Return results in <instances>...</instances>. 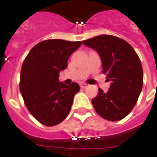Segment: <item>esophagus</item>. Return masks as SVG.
Listing matches in <instances>:
<instances>
[{"label":"esophagus","instance_id":"1","mask_svg":"<svg viewBox=\"0 0 157 157\" xmlns=\"http://www.w3.org/2000/svg\"><path fill=\"white\" fill-rule=\"evenodd\" d=\"M86 86H87V84H86V83H81V88H86Z\"/></svg>","mask_w":157,"mask_h":157}]
</instances>
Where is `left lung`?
<instances>
[{
  "label": "left lung",
  "instance_id": "8db88e82",
  "mask_svg": "<svg viewBox=\"0 0 157 157\" xmlns=\"http://www.w3.org/2000/svg\"><path fill=\"white\" fill-rule=\"evenodd\" d=\"M83 44L98 53L103 73L111 82L107 92L98 89L92 99L96 112L111 121L123 119L134 108L143 88L144 73L138 54L129 43L114 36H98Z\"/></svg>",
  "mask_w": 157,
  "mask_h": 157
}]
</instances>
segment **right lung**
Returning a JSON list of instances; mask_svg holds the SVG:
<instances>
[{"label":"right lung","instance_id":"obj_1","mask_svg":"<svg viewBox=\"0 0 157 157\" xmlns=\"http://www.w3.org/2000/svg\"><path fill=\"white\" fill-rule=\"evenodd\" d=\"M81 41L53 39L38 43L28 53L20 73L21 94L30 113L47 126L63 121L80 90L76 82L67 86L60 82L59 74L67 67L71 54Z\"/></svg>","mask_w":157,"mask_h":157}]
</instances>
